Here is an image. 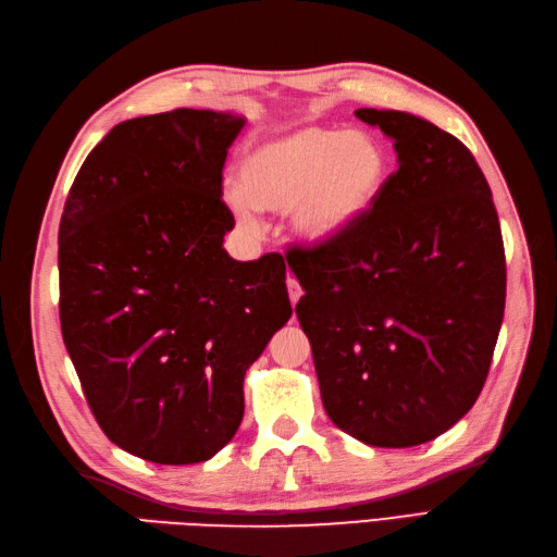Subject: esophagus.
I'll return each instance as SVG.
<instances>
[{
	"instance_id": "34e87169",
	"label": "esophagus",
	"mask_w": 557,
	"mask_h": 557,
	"mask_svg": "<svg viewBox=\"0 0 557 557\" xmlns=\"http://www.w3.org/2000/svg\"><path fill=\"white\" fill-rule=\"evenodd\" d=\"M285 285H288V297H290V305L295 307L297 301H299V297H301V285L297 283V278H293V276H288V281H285Z\"/></svg>"
}]
</instances>
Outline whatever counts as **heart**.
Listing matches in <instances>:
<instances>
[{"label": "heart", "instance_id": "b5f03b06", "mask_svg": "<svg viewBox=\"0 0 557 557\" xmlns=\"http://www.w3.org/2000/svg\"><path fill=\"white\" fill-rule=\"evenodd\" d=\"M385 178L387 156L372 134L309 125L250 146L239 164V190L225 199L246 230L258 225L256 209H290L295 237L325 244L360 221Z\"/></svg>", "mask_w": 557, "mask_h": 557}]
</instances>
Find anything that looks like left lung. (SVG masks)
<instances>
[{"label": "left lung", "instance_id": "8db88e82", "mask_svg": "<svg viewBox=\"0 0 557 557\" xmlns=\"http://www.w3.org/2000/svg\"><path fill=\"white\" fill-rule=\"evenodd\" d=\"M397 153L360 221L290 248L297 318L332 423L358 442H432L474 407L504 318L493 193L469 148L425 117L358 109Z\"/></svg>", "mask_w": 557, "mask_h": 557}]
</instances>
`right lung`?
Segmentation results:
<instances>
[{
	"mask_svg": "<svg viewBox=\"0 0 557 557\" xmlns=\"http://www.w3.org/2000/svg\"><path fill=\"white\" fill-rule=\"evenodd\" d=\"M244 117L176 109L115 125L64 201L60 325L99 428L158 465L205 462L244 418L246 369L293 315L278 252L223 248Z\"/></svg>",
	"mask_w": 557,
	"mask_h": 557,
	"instance_id": "obj_1",
	"label": "right lung"
}]
</instances>
